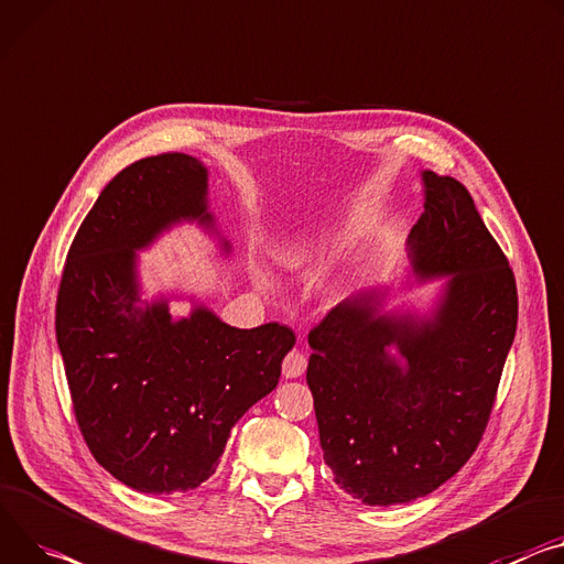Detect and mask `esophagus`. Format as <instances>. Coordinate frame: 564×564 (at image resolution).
Returning a JSON list of instances; mask_svg holds the SVG:
<instances>
[{"label":"esophagus","instance_id":"esophagus-1","mask_svg":"<svg viewBox=\"0 0 564 564\" xmlns=\"http://www.w3.org/2000/svg\"><path fill=\"white\" fill-rule=\"evenodd\" d=\"M305 367H308V360H305V355L299 350H290L283 360V376L285 378H301Z\"/></svg>","mask_w":564,"mask_h":564}]
</instances>
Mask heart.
I'll return each mask as SVG.
<instances>
[{
	"label": "heart",
	"instance_id": "1",
	"mask_svg": "<svg viewBox=\"0 0 564 564\" xmlns=\"http://www.w3.org/2000/svg\"><path fill=\"white\" fill-rule=\"evenodd\" d=\"M335 240V229L324 225H305L283 231L272 245V261L288 274H301L313 270ZM346 274L339 276L337 285L346 283ZM253 281L261 290H272V279L265 270L253 268Z\"/></svg>",
	"mask_w": 564,
	"mask_h": 564
}]
</instances>
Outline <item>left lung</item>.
<instances>
[{
	"label": "left lung",
	"instance_id": "left-lung-1",
	"mask_svg": "<svg viewBox=\"0 0 564 564\" xmlns=\"http://www.w3.org/2000/svg\"><path fill=\"white\" fill-rule=\"evenodd\" d=\"M423 214L402 288L441 279L427 303L387 308L376 283L308 335V387L326 466L367 506L409 503L477 449L518 328L516 276L466 186L421 173Z\"/></svg>",
	"mask_w": 564,
	"mask_h": 564
}]
</instances>
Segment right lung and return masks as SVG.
I'll list each match as a JSON object with an SVG mask.
<instances>
[{"label": "right lung", "instance_id": "add662e5", "mask_svg": "<svg viewBox=\"0 0 564 564\" xmlns=\"http://www.w3.org/2000/svg\"><path fill=\"white\" fill-rule=\"evenodd\" d=\"M180 225L231 256L209 169L182 152L123 169L72 242L56 305L78 427L100 466L148 495L186 492L216 473L231 427L276 389L294 346L290 328L229 326L197 294L145 296L139 251ZM171 300L192 313L175 316Z\"/></svg>", "mask_w": 564, "mask_h": 564}]
</instances>
